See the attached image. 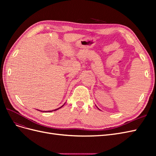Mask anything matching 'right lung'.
I'll use <instances>...</instances> for the list:
<instances>
[{"label": "right lung", "instance_id": "add662e5", "mask_svg": "<svg viewBox=\"0 0 156 156\" xmlns=\"http://www.w3.org/2000/svg\"><path fill=\"white\" fill-rule=\"evenodd\" d=\"M63 105H62V106H63ZM62 106H61V107H59L58 108H60L61 107H62ZM58 108H57V109H55L54 111H56V110H58ZM43 111H41V112H43ZM51 111H49L48 112H51ZM44 112H45V111H44ZM45 112H46V111H45Z\"/></svg>", "mask_w": 156, "mask_h": 156}]
</instances>
